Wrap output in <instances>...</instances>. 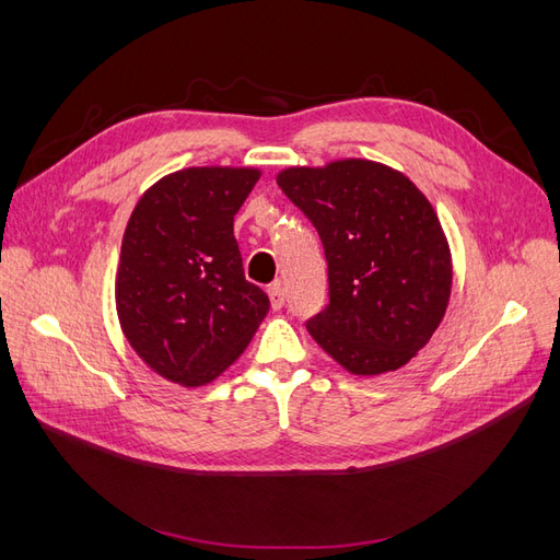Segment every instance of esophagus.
Listing matches in <instances>:
<instances>
[{
    "label": "esophagus",
    "instance_id": "esophagus-1",
    "mask_svg": "<svg viewBox=\"0 0 560 560\" xmlns=\"http://www.w3.org/2000/svg\"><path fill=\"white\" fill-rule=\"evenodd\" d=\"M268 296H270V306L276 311H280L284 306V299H287V290L280 282H273L268 287Z\"/></svg>",
    "mask_w": 560,
    "mask_h": 560
}]
</instances>
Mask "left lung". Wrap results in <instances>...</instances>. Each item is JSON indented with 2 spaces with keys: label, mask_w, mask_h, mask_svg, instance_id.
Segmentation results:
<instances>
[{
  "label": "left lung",
  "mask_w": 560,
  "mask_h": 560,
  "mask_svg": "<svg viewBox=\"0 0 560 560\" xmlns=\"http://www.w3.org/2000/svg\"><path fill=\"white\" fill-rule=\"evenodd\" d=\"M278 186L325 245L327 308L308 334L354 376L397 371L442 322L453 282L451 249L430 200L383 163L287 167Z\"/></svg>",
  "instance_id": "8db88e82"
}]
</instances>
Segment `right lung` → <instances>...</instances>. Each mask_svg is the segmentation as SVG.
I'll use <instances>...</instances> for the list:
<instances>
[{
	"label": "right lung",
	"mask_w": 560,
	"mask_h": 560,
	"mask_svg": "<svg viewBox=\"0 0 560 560\" xmlns=\"http://www.w3.org/2000/svg\"><path fill=\"white\" fill-rule=\"evenodd\" d=\"M254 167H186L135 206L116 270L128 343L163 378L206 385L252 341L270 301L245 280L233 217L259 182Z\"/></svg>",
	"instance_id": "right-lung-1"
}]
</instances>
